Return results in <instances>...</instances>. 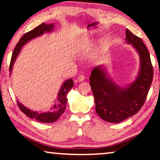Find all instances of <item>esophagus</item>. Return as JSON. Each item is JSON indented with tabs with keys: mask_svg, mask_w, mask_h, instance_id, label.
<instances>
[{
	"mask_svg": "<svg viewBox=\"0 0 160 160\" xmlns=\"http://www.w3.org/2000/svg\"><path fill=\"white\" fill-rule=\"evenodd\" d=\"M84 79H85V76H84V75L81 74L78 77L77 81H78V82H82V81H83Z\"/></svg>",
	"mask_w": 160,
	"mask_h": 160,
	"instance_id": "esophagus-1",
	"label": "esophagus"
}]
</instances>
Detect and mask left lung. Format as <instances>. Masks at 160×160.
I'll use <instances>...</instances> for the list:
<instances>
[{
    "mask_svg": "<svg viewBox=\"0 0 160 160\" xmlns=\"http://www.w3.org/2000/svg\"><path fill=\"white\" fill-rule=\"evenodd\" d=\"M126 36V41L132 44L140 58V71L134 82L127 88L119 87L108 79L101 66L93 69L89 78L96 113L102 120L111 123L123 121L140 110L153 78L150 54L142 40L128 29Z\"/></svg>",
    "mask_w": 160,
    "mask_h": 160,
    "instance_id": "1",
    "label": "left lung"
}]
</instances>
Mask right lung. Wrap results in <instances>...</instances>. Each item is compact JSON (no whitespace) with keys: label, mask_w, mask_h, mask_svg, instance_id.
<instances>
[{"label":"right lung","mask_w":160,"mask_h":160,"mask_svg":"<svg viewBox=\"0 0 160 160\" xmlns=\"http://www.w3.org/2000/svg\"><path fill=\"white\" fill-rule=\"evenodd\" d=\"M53 27L54 25H53V23L46 24L43 22L38 27H36V28L31 30V31L26 33L25 34H24L21 37V38L17 43L13 52L11 62H10L9 64V71L12 72L13 63H14V61L16 59V57L18 56L22 47L29 42L30 40L35 38L40 35H42L45 32H52V30L53 29ZM73 86V82L72 79L67 80L62 84L58 95L57 99L56 100L55 103H54L52 109H50V112L39 113L38 112L29 109L25 106H23L18 101H17V104H18V106L19 107L20 111L30 118L35 119L37 121L43 122V123H52V122H56L64 112V109H65L67 103V95Z\"/></svg>","instance_id":"add662e5"}]
</instances>
